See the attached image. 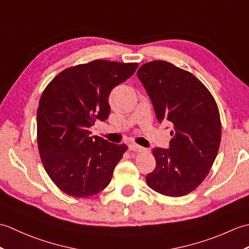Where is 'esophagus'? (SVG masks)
<instances>
[{"instance_id":"esophagus-1","label":"esophagus","mask_w":249,"mask_h":249,"mask_svg":"<svg viewBox=\"0 0 249 249\" xmlns=\"http://www.w3.org/2000/svg\"><path fill=\"white\" fill-rule=\"evenodd\" d=\"M128 149H129L130 151H133V152H138V153H140V152H144V151H145L144 147H142V146L138 145L137 143H130V144L128 145Z\"/></svg>"}]
</instances>
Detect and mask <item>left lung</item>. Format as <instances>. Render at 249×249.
Listing matches in <instances>:
<instances>
[{"label":"left lung","mask_w":249,"mask_h":249,"mask_svg":"<svg viewBox=\"0 0 249 249\" xmlns=\"http://www.w3.org/2000/svg\"><path fill=\"white\" fill-rule=\"evenodd\" d=\"M137 76L160 122H170V149L152 151L155 170L146 184L168 197H182L203 182L217 156L221 123L213 95L192 72L166 61L142 65Z\"/></svg>","instance_id":"left-lung-1"}]
</instances>
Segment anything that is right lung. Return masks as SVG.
Segmentation results:
<instances>
[{
    "label": "right lung",
    "mask_w": 249,
    "mask_h": 249,
    "mask_svg": "<svg viewBox=\"0 0 249 249\" xmlns=\"http://www.w3.org/2000/svg\"><path fill=\"white\" fill-rule=\"evenodd\" d=\"M138 63L95 60L68 67L44 89L37 108V144L46 172L63 193L94 196L108 186L127 150L91 136L110 113L112 89L133 76Z\"/></svg>",
    "instance_id": "1"
}]
</instances>
